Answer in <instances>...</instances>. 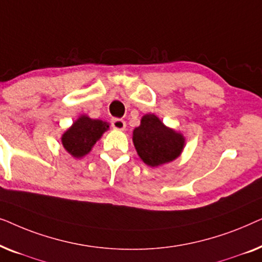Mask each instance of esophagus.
Here are the masks:
<instances>
[{
  "instance_id": "1",
  "label": "esophagus",
  "mask_w": 262,
  "mask_h": 262,
  "mask_svg": "<svg viewBox=\"0 0 262 262\" xmlns=\"http://www.w3.org/2000/svg\"><path fill=\"white\" fill-rule=\"evenodd\" d=\"M112 126L116 128V130L123 131V130H125V127H126V123H125L123 119L114 118V119H112Z\"/></svg>"
}]
</instances>
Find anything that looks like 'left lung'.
Instances as JSON below:
<instances>
[{"label": "left lung", "mask_w": 262, "mask_h": 262, "mask_svg": "<svg viewBox=\"0 0 262 262\" xmlns=\"http://www.w3.org/2000/svg\"><path fill=\"white\" fill-rule=\"evenodd\" d=\"M132 142L141 160L152 168L177 160L186 144L181 132L166 126L154 113L142 117L141 125L132 132Z\"/></svg>", "instance_id": "1"}]
</instances>
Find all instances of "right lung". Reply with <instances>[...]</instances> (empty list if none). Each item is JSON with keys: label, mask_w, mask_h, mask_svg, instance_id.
Listing matches in <instances>:
<instances>
[{"label": "right lung", "mask_w": 262, "mask_h": 262, "mask_svg": "<svg viewBox=\"0 0 262 262\" xmlns=\"http://www.w3.org/2000/svg\"><path fill=\"white\" fill-rule=\"evenodd\" d=\"M110 128V123L100 119H92L82 114L62 135L64 149L75 159H81L91 152L93 146Z\"/></svg>", "instance_id": "obj_1"}]
</instances>
